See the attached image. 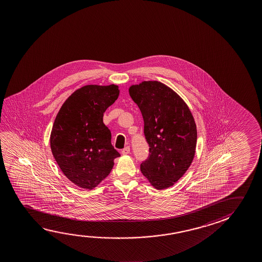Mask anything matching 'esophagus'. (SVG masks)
Segmentation results:
<instances>
[{
    "mask_svg": "<svg viewBox=\"0 0 262 262\" xmlns=\"http://www.w3.org/2000/svg\"><path fill=\"white\" fill-rule=\"evenodd\" d=\"M129 151H130V149H129V146H127V147H125L123 150H121V154L123 155H129Z\"/></svg>",
    "mask_w": 262,
    "mask_h": 262,
    "instance_id": "34e87169",
    "label": "esophagus"
}]
</instances>
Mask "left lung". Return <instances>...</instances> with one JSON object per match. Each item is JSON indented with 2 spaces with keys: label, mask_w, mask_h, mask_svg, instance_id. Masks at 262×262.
<instances>
[{
  "label": "left lung",
  "mask_w": 262,
  "mask_h": 262,
  "mask_svg": "<svg viewBox=\"0 0 262 262\" xmlns=\"http://www.w3.org/2000/svg\"><path fill=\"white\" fill-rule=\"evenodd\" d=\"M144 121L150 155L141 171L158 190L174 185L193 162L198 141L196 125L188 106L173 90L159 81L129 86Z\"/></svg>",
  "instance_id": "1"
}]
</instances>
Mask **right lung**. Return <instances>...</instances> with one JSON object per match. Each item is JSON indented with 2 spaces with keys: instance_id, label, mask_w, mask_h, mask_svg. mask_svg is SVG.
I'll return each instance as SVG.
<instances>
[{
  "instance_id": "obj_1",
  "label": "right lung",
  "mask_w": 262,
  "mask_h": 262,
  "mask_svg": "<svg viewBox=\"0 0 262 262\" xmlns=\"http://www.w3.org/2000/svg\"><path fill=\"white\" fill-rule=\"evenodd\" d=\"M120 94L117 85H86L62 105L52 128V154L64 176L81 188H94L120 155L112 144L103 114Z\"/></svg>"
}]
</instances>
